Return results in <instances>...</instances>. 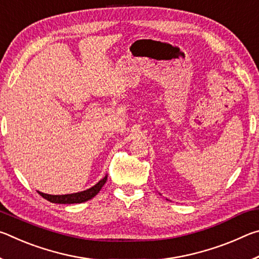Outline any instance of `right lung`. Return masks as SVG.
I'll return each instance as SVG.
<instances>
[{
	"mask_svg": "<svg viewBox=\"0 0 259 259\" xmlns=\"http://www.w3.org/2000/svg\"><path fill=\"white\" fill-rule=\"evenodd\" d=\"M107 181V176H105L102 181H99L95 186L91 188H88L85 191L73 193V194H65V195H50V194H45V193L38 192L42 198L46 200L50 201L52 203H63V204H71V203H82L85 202V201L93 199L94 196L97 195V193L102 190L104 184Z\"/></svg>",
	"mask_w": 259,
	"mask_h": 259,
	"instance_id": "right-lung-1",
	"label": "right lung"
}]
</instances>
